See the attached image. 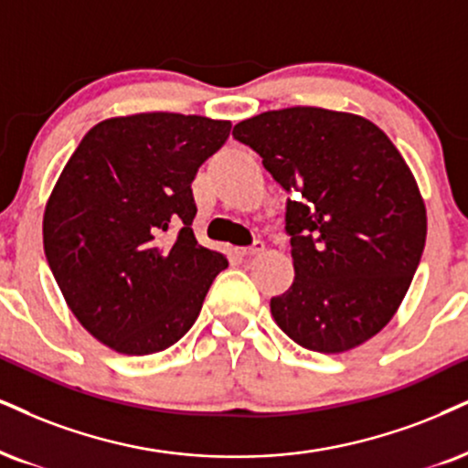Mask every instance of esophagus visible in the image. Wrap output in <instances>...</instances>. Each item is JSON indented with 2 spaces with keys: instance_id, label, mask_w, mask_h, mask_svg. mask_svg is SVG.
<instances>
[{
  "instance_id": "obj_1",
  "label": "esophagus",
  "mask_w": 468,
  "mask_h": 468,
  "mask_svg": "<svg viewBox=\"0 0 468 468\" xmlns=\"http://www.w3.org/2000/svg\"><path fill=\"white\" fill-rule=\"evenodd\" d=\"M262 250H264L262 240H253V245H250V247H240L239 253H240V256H256V253H261Z\"/></svg>"
}]
</instances>
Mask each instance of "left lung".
I'll return each mask as SVG.
<instances>
[{
	"label": "left lung",
	"mask_w": 468,
	"mask_h": 468,
	"mask_svg": "<svg viewBox=\"0 0 468 468\" xmlns=\"http://www.w3.org/2000/svg\"><path fill=\"white\" fill-rule=\"evenodd\" d=\"M286 201L295 280L271 314L297 345L340 354L393 319L417 273L428 217L410 166L378 125L295 106L234 125Z\"/></svg>",
	"instance_id": "8db88e82"
}]
</instances>
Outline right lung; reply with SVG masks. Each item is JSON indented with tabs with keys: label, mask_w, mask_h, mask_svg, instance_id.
<instances>
[{
	"label": "right lung",
	"mask_w": 468,
	"mask_h": 468,
	"mask_svg": "<svg viewBox=\"0 0 468 468\" xmlns=\"http://www.w3.org/2000/svg\"><path fill=\"white\" fill-rule=\"evenodd\" d=\"M232 123L141 112L86 132L43 217L49 269L75 319L125 356L171 347L228 267L193 234L197 169Z\"/></svg>",
	"instance_id": "right-lung-1"
}]
</instances>
